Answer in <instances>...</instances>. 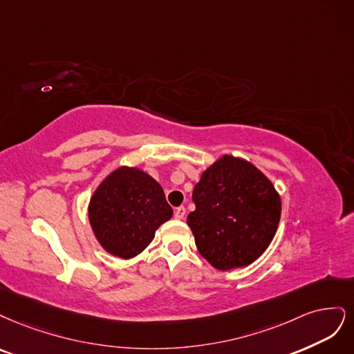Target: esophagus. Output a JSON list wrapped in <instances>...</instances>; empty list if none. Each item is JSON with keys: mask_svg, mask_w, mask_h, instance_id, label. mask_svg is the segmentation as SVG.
<instances>
[{"mask_svg": "<svg viewBox=\"0 0 354 354\" xmlns=\"http://www.w3.org/2000/svg\"><path fill=\"white\" fill-rule=\"evenodd\" d=\"M185 207L184 206H180V207H176L175 209V218L176 219H184V216H185Z\"/></svg>", "mask_w": 354, "mask_h": 354, "instance_id": "34e87169", "label": "esophagus"}]
</instances>
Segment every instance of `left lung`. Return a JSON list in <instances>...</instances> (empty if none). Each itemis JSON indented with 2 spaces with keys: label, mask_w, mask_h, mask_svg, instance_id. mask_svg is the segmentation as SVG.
<instances>
[{
  "label": "left lung",
  "mask_w": 354,
  "mask_h": 354,
  "mask_svg": "<svg viewBox=\"0 0 354 354\" xmlns=\"http://www.w3.org/2000/svg\"><path fill=\"white\" fill-rule=\"evenodd\" d=\"M196 210L187 223L200 254L219 270L244 268L272 243L281 197L272 182L244 158L222 156L194 187Z\"/></svg>",
  "instance_id": "1"
}]
</instances>
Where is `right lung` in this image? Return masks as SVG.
Segmentation results:
<instances>
[{"instance_id": "right-lung-1", "label": "right lung", "mask_w": 354, "mask_h": 354, "mask_svg": "<svg viewBox=\"0 0 354 354\" xmlns=\"http://www.w3.org/2000/svg\"><path fill=\"white\" fill-rule=\"evenodd\" d=\"M172 214L162 185L144 170L128 166L102 179L88 206L97 241L120 259L138 256Z\"/></svg>"}]
</instances>
